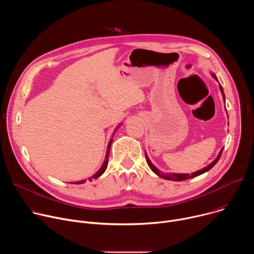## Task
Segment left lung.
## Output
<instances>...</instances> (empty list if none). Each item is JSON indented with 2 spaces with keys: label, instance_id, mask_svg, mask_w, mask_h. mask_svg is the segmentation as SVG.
Here are the masks:
<instances>
[{
  "label": "left lung",
  "instance_id": "obj_1",
  "mask_svg": "<svg viewBox=\"0 0 254 254\" xmlns=\"http://www.w3.org/2000/svg\"><path fill=\"white\" fill-rule=\"evenodd\" d=\"M213 75V77H215V79L217 80V78H216V76H215V74H212ZM220 86V89H221V91H222V94H223V98H224V101H225V95H224V93H223V88H222V86L221 85H219ZM222 152H223V149L220 151V153H219V155L217 156V158L210 164V165H208L207 167H205V168H203L202 170H200V171H197V172H195V173H193L192 175H190V174H175V173H170V174H165V173H162L160 170H158L152 163H151V161L149 160V158H148V156H147V154H146V160H147V163H148V165L150 166V168H151V170L156 174V175H158L159 177H161V178H163V179H166V180H171V181H184V180H188V179H191V178H195V177H197V176H200V175H202V174H204L205 172H207V171H209L210 169H212L215 165H216V163L219 161V159H220V157H221V155H222Z\"/></svg>",
  "mask_w": 254,
  "mask_h": 254
}]
</instances>
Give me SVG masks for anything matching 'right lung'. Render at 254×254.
<instances>
[{"mask_svg": "<svg viewBox=\"0 0 254 254\" xmlns=\"http://www.w3.org/2000/svg\"><path fill=\"white\" fill-rule=\"evenodd\" d=\"M112 142H113V139H111L110 143H108V146H107V152H106V156H105V160H104V162H103L101 168L99 169V171H98L96 174H94V175L92 176V178H89L90 181H91L92 179H97L98 177H100V176L104 173V171H105V169H106V167H107V164H108V155H110V150H111V144H112ZM84 182H85V180H82V181H79V182H76L75 184H82V183H84Z\"/></svg>", "mask_w": 254, "mask_h": 254, "instance_id": "1", "label": "right lung"}]
</instances>
